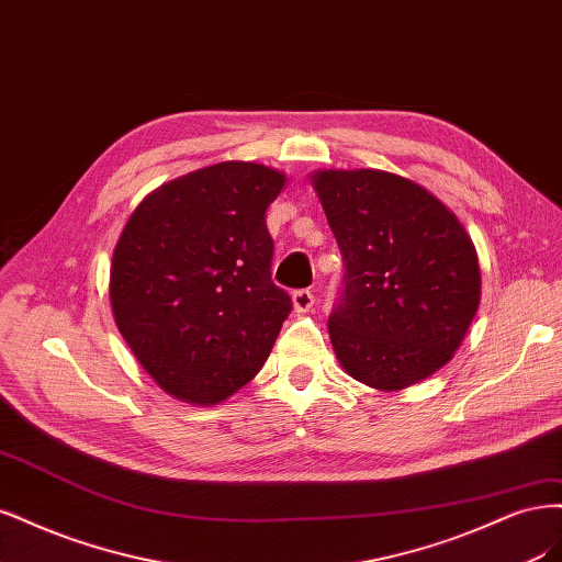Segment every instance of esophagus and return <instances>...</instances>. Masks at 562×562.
Listing matches in <instances>:
<instances>
[{"label": "esophagus", "instance_id": "1", "mask_svg": "<svg viewBox=\"0 0 562 562\" xmlns=\"http://www.w3.org/2000/svg\"><path fill=\"white\" fill-rule=\"evenodd\" d=\"M292 303H294L296 313H307L315 303V296L311 289H296V292L292 294Z\"/></svg>", "mask_w": 562, "mask_h": 562}]
</instances>
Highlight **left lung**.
<instances>
[{
	"label": "left lung",
	"instance_id": "1",
	"mask_svg": "<svg viewBox=\"0 0 562 562\" xmlns=\"http://www.w3.org/2000/svg\"><path fill=\"white\" fill-rule=\"evenodd\" d=\"M313 187L346 263L329 315L340 367L385 392L420 383L448 364L479 311L472 238L437 195L400 175L319 170Z\"/></svg>",
	"mask_w": 562,
	"mask_h": 562
}]
</instances>
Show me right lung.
Here are the masks:
<instances>
[{"label":"right lung","instance_id":"right-lung-1","mask_svg":"<svg viewBox=\"0 0 562 562\" xmlns=\"http://www.w3.org/2000/svg\"><path fill=\"white\" fill-rule=\"evenodd\" d=\"M284 175L226 160L149 193L112 257L116 327L142 369L189 404L224 402L255 378L292 313L270 280L266 210Z\"/></svg>","mask_w":562,"mask_h":562}]
</instances>
